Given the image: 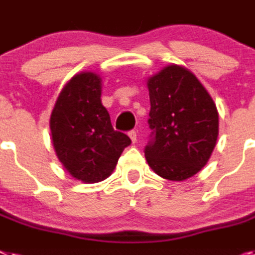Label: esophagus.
Segmentation results:
<instances>
[{"mask_svg": "<svg viewBox=\"0 0 255 255\" xmlns=\"http://www.w3.org/2000/svg\"><path fill=\"white\" fill-rule=\"evenodd\" d=\"M128 136H129V137H131V140H132V142H136V141H137V132L136 131H129L128 132Z\"/></svg>", "mask_w": 255, "mask_h": 255, "instance_id": "34e87169", "label": "esophagus"}]
</instances>
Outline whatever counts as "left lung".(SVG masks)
I'll use <instances>...</instances> for the list:
<instances>
[{
  "mask_svg": "<svg viewBox=\"0 0 255 255\" xmlns=\"http://www.w3.org/2000/svg\"><path fill=\"white\" fill-rule=\"evenodd\" d=\"M151 140L145 147L147 164L157 175L183 181L201 171L219 134L213 98L193 72L170 65L147 79Z\"/></svg>",
  "mask_w": 255,
  "mask_h": 255,
  "instance_id": "left-lung-1",
  "label": "left lung"
}]
</instances>
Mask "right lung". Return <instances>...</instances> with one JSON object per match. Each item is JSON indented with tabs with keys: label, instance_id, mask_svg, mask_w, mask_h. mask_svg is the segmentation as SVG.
I'll return each mask as SVG.
<instances>
[{
	"label": "right lung",
	"instance_id": "obj_1",
	"mask_svg": "<svg viewBox=\"0 0 255 255\" xmlns=\"http://www.w3.org/2000/svg\"><path fill=\"white\" fill-rule=\"evenodd\" d=\"M95 72L75 75L62 88L50 115L51 142L62 166L83 183L110 176L131 138L114 131Z\"/></svg>",
	"mask_w": 255,
	"mask_h": 255
}]
</instances>
